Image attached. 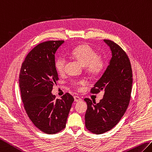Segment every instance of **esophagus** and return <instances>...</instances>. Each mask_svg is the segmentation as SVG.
Here are the masks:
<instances>
[{
  "label": "esophagus",
  "mask_w": 152,
  "mask_h": 152,
  "mask_svg": "<svg viewBox=\"0 0 152 152\" xmlns=\"http://www.w3.org/2000/svg\"><path fill=\"white\" fill-rule=\"evenodd\" d=\"M74 100H75V102H80V101H81L82 99L80 97L77 96H74Z\"/></svg>",
  "instance_id": "esophagus-1"
}]
</instances>
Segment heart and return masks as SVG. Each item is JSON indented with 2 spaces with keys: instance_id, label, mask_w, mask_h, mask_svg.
<instances>
[{
  "instance_id": "heart-1",
  "label": "heart",
  "mask_w": 152,
  "mask_h": 152,
  "mask_svg": "<svg viewBox=\"0 0 152 152\" xmlns=\"http://www.w3.org/2000/svg\"><path fill=\"white\" fill-rule=\"evenodd\" d=\"M74 59L77 60L83 66L85 67L86 72L92 77H97L102 75L105 69L104 60L99 56L98 53L87 43H83L74 48L70 53ZM66 59L64 56H60L56 60L55 67L60 75L65 72ZM85 83L83 80H72L70 84L76 89H79L80 85Z\"/></svg>"
}]
</instances>
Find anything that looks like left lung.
Listing matches in <instances>:
<instances>
[{
    "label": "left lung",
    "mask_w": 152,
    "mask_h": 152,
    "mask_svg": "<svg viewBox=\"0 0 152 152\" xmlns=\"http://www.w3.org/2000/svg\"><path fill=\"white\" fill-rule=\"evenodd\" d=\"M112 51V58L105 72L90 90L104 93L99 103L88 98L85 114V127L97 134L110 131L120 122L129 104L133 83L132 68L126 53L116 43L104 39Z\"/></svg>",
    "instance_id": "1"
}]
</instances>
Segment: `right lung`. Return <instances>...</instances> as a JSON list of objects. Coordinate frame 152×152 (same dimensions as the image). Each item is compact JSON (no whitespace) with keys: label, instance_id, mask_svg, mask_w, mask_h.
Masks as SVG:
<instances>
[{"label":"right lung","instance_id":"1","mask_svg":"<svg viewBox=\"0 0 152 152\" xmlns=\"http://www.w3.org/2000/svg\"><path fill=\"white\" fill-rule=\"evenodd\" d=\"M64 40H50L34 48L23 62L19 88L26 114L34 125L47 134H56L66 127L73 97L66 93L56 99L51 91L58 80L55 55Z\"/></svg>","mask_w":152,"mask_h":152}]
</instances>
